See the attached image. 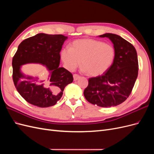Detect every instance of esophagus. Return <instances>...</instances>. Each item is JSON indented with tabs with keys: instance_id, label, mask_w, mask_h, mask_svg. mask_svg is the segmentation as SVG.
Masks as SVG:
<instances>
[{
	"instance_id": "34e87169",
	"label": "esophagus",
	"mask_w": 154,
	"mask_h": 154,
	"mask_svg": "<svg viewBox=\"0 0 154 154\" xmlns=\"http://www.w3.org/2000/svg\"><path fill=\"white\" fill-rule=\"evenodd\" d=\"M73 78H74V81H76L80 78V76L78 75V74H73Z\"/></svg>"
}]
</instances>
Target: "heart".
<instances>
[{
    "label": "heart",
    "instance_id": "obj_1",
    "mask_svg": "<svg viewBox=\"0 0 154 154\" xmlns=\"http://www.w3.org/2000/svg\"><path fill=\"white\" fill-rule=\"evenodd\" d=\"M60 57L69 71H74L81 63L83 72L91 76H97L112 64L115 49L110 44L98 40L80 39L74 41L70 48H63Z\"/></svg>",
    "mask_w": 154,
    "mask_h": 154
}]
</instances>
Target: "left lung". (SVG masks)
I'll list each match as a JSON object with an SVG mask.
<instances>
[{
	"mask_svg": "<svg viewBox=\"0 0 154 154\" xmlns=\"http://www.w3.org/2000/svg\"><path fill=\"white\" fill-rule=\"evenodd\" d=\"M99 36L109 38L114 44V60L103 74L88 79L83 94L93 105L115 106L127 100L132 92L138 75L137 54L134 46L119 35L105 33Z\"/></svg>",
	"mask_w": 154,
	"mask_h": 154,
	"instance_id": "8db88e82",
	"label": "left lung"
}]
</instances>
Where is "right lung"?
<instances>
[{
	"label": "right lung",
	"mask_w": 154,
	"mask_h": 154,
	"mask_svg": "<svg viewBox=\"0 0 154 154\" xmlns=\"http://www.w3.org/2000/svg\"><path fill=\"white\" fill-rule=\"evenodd\" d=\"M67 36L38 33L23 40L12 60L13 80L18 93L26 101L45 108L54 105L63 91L73 81L72 74L60 67V55ZM27 63H40L47 68L49 76L45 80L26 76L20 69Z\"/></svg>",
	"instance_id": "right-lung-1"
}]
</instances>
